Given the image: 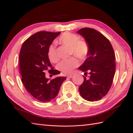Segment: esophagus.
Instances as JSON below:
<instances>
[{
    "instance_id": "1",
    "label": "esophagus",
    "mask_w": 133,
    "mask_h": 133,
    "mask_svg": "<svg viewBox=\"0 0 133 133\" xmlns=\"http://www.w3.org/2000/svg\"><path fill=\"white\" fill-rule=\"evenodd\" d=\"M73 74H70V75H68L67 76V77L69 78H71L72 77H73Z\"/></svg>"
}]
</instances>
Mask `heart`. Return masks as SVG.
I'll return each mask as SVG.
<instances>
[{
	"label": "heart",
	"instance_id": "1",
	"mask_svg": "<svg viewBox=\"0 0 133 133\" xmlns=\"http://www.w3.org/2000/svg\"><path fill=\"white\" fill-rule=\"evenodd\" d=\"M58 42L64 45L71 48V53L80 59H85L89 53L88 44L84 41H80L78 36L69 31L64 33L58 39ZM48 57L50 61L56 63L58 57L56 52L55 46L50 45L48 50ZM79 65V62L75 58L64 59L57 66L59 70L63 74H70L75 68Z\"/></svg>",
	"mask_w": 133,
	"mask_h": 133
}]
</instances>
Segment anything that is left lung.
Masks as SVG:
<instances>
[{
  "instance_id": "1",
  "label": "left lung",
  "mask_w": 133,
  "mask_h": 133,
  "mask_svg": "<svg viewBox=\"0 0 133 133\" xmlns=\"http://www.w3.org/2000/svg\"><path fill=\"white\" fill-rule=\"evenodd\" d=\"M77 33L85 39L89 47L85 62L78 69L88 73L89 79L84 76L79 87L80 94L88 101H98L109 90L115 72V54L109 41L94 29L84 28Z\"/></svg>"
}]
</instances>
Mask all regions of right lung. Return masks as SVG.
<instances>
[{"label":"right lung","instance_id":"add662e5","mask_svg":"<svg viewBox=\"0 0 133 133\" xmlns=\"http://www.w3.org/2000/svg\"><path fill=\"white\" fill-rule=\"evenodd\" d=\"M60 34L50 31H39L23 43L19 53V68L22 82L26 90L41 102H48L57 96L65 76H58L49 80L44 71L58 75L60 72L53 69L48 57V50L54 40Z\"/></svg>","mask_w":133,"mask_h":133}]
</instances>
